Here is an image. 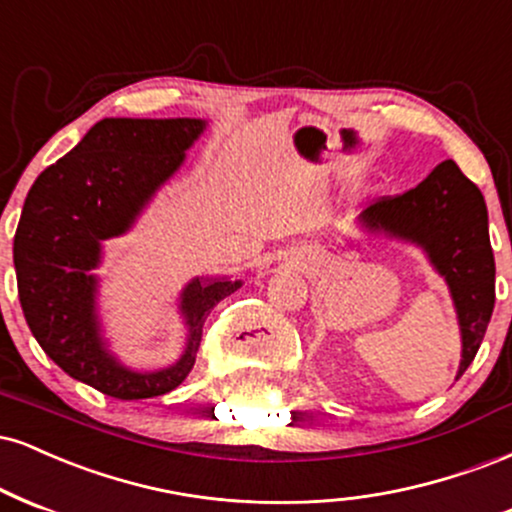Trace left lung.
Returning a JSON list of instances; mask_svg holds the SVG:
<instances>
[{"label":"left lung","instance_id":"left-lung-1","mask_svg":"<svg viewBox=\"0 0 512 512\" xmlns=\"http://www.w3.org/2000/svg\"><path fill=\"white\" fill-rule=\"evenodd\" d=\"M359 220L366 230L422 246L431 266L448 282L462 335L458 376L465 374L477 357L496 302L489 213L479 186L453 160H446L414 189L378 198Z\"/></svg>","mask_w":512,"mask_h":512}]
</instances>
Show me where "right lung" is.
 <instances>
[{"label": "right lung", "mask_w": 512, "mask_h": 512, "mask_svg": "<svg viewBox=\"0 0 512 512\" xmlns=\"http://www.w3.org/2000/svg\"><path fill=\"white\" fill-rule=\"evenodd\" d=\"M203 119H102L35 179L14 237L23 316L47 357L76 381L117 400L170 393L196 364L203 323L242 280L194 278L184 287L186 350L160 371H131L100 338L95 294L102 242L134 225L146 203L182 167Z\"/></svg>", "instance_id": "obj_1"}]
</instances>
